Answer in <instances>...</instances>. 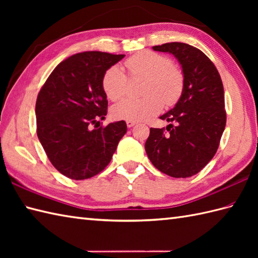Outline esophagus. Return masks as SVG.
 I'll list each match as a JSON object with an SVG mask.
<instances>
[{
    "instance_id": "1",
    "label": "esophagus",
    "mask_w": 258,
    "mask_h": 258,
    "mask_svg": "<svg viewBox=\"0 0 258 258\" xmlns=\"http://www.w3.org/2000/svg\"><path fill=\"white\" fill-rule=\"evenodd\" d=\"M136 124L138 123H136L135 120H126V125H127V127H133V126Z\"/></svg>"
}]
</instances>
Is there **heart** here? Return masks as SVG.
<instances>
[{"instance_id": "1", "label": "heart", "mask_w": 258, "mask_h": 258, "mask_svg": "<svg viewBox=\"0 0 258 258\" xmlns=\"http://www.w3.org/2000/svg\"><path fill=\"white\" fill-rule=\"evenodd\" d=\"M131 76L146 79L140 100L127 98L112 108L116 119L144 120L157 114L163 107L176 104L184 90V78L180 71L173 67L171 59L161 54L145 51L135 54L125 62ZM103 91L111 101H118L126 94L127 76L116 65L104 73Z\"/></svg>"}]
</instances>
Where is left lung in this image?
<instances>
[{
  "instance_id": "8db88e82",
  "label": "left lung",
  "mask_w": 258,
  "mask_h": 258,
  "mask_svg": "<svg viewBox=\"0 0 258 258\" xmlns=\"http://www.w3.org/2000/svg\"><path fill=\"white\" fill-rule=\"evenodd\" d=\"M153 50L173 54L184 76V90L175 106L160 117L173 124L152 128L145 151L158 171L176 178L193 176L215 155L226 125L222 79L199 48L172 42Z\"/></svg>"
}]
</instances>
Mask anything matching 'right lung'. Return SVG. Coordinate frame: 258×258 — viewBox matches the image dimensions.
<instances>
[{"mask_svg": "<svg viewBox=\"0 0 258 258\" xmlns=\"http://www.w3.org/2000/svg\"><path fill=\"white\" fill-rule=\"evenodd\" d=\"M124 56L98 51L74 54L54 69L38 93L37 138L64 176L79 180L101 173L127 131L124 120L96 128L107 114L104 73Z\"/></svg>", "mask_w": 258, "mask_h": 258, "instance_id": "add662e5", "label": "right lung"}]
</instances>
